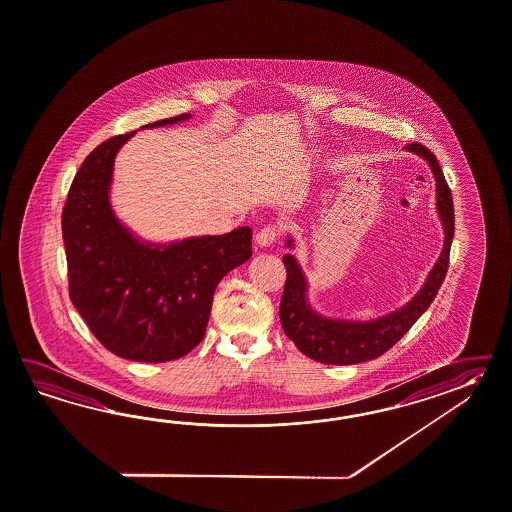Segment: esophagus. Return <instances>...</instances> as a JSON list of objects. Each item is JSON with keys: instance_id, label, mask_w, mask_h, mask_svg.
Segmentation results:
<instances>
[{"instance_id": "esophagus-1", "label": "esophagus", "mask_w": 512, "mask_h": 512, "mask_svg": "<svg viewBox=\"0 0 512 512\" xmlns=\"http://www.w3.org/2000/svg\"><path fill=\"white\" fill-rule=\"evenodd\" d=\"M278 236H280L278 226H275V224H267V226H263L262 230L256 234V243H258L260 247H269V245L275 243L276 237Z\"/></svg>"}]
</instances>
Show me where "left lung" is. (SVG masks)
<instances>
[{
    "mask_svg": "<svg viewBox=\"0 0 512 512\" xmlns=\"http://www.w3.org/2000/svg\"><path fill=\"white\" fill-rule=\"evenodd\" d=\"M408 152L425 159L436 180V211L444 224V249L434 263L425 284L410 301L390 314L369 321H349L338 317H325L315 312L308 301V280L293 254H286L282 262L286 265L288 278L284 295L280 301V323L289 340L308 358L321 364L351 366L373 358H379L392 345L407 334L410 327L431 306L438 289L446 278L449 265V249L455 234V213L451 191L447 187L444 172L429 148L412 143L405 146ZM293 237L288 236L286 247L293 249Z\"/></svg>",
    "mask_w": 512,
    "mask_h": 512,
    "instance_id": "left-lung-1",
    "label": "left lung"
}]
</instances>
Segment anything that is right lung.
Masks as SVG:
<instances>
[{"label":"right lung","mask_w":512,"mask_h":512,"mask_svg":"<svg viewBox=\"0 0 512 512\" xmlns=\"http://www.w3.org/2000/svg\"><path fill=\"white\" fill-rule=\"evenodd\" d=\"M191 113L145 128L189 120ZM133 133L96 146L63 210L70 301L96 340L133 362H169L204 338L217 284L252 256V230L148 243L118 221L109 193L118 150Z\"/></svg>","instance_id":"obj_1"}]
</instances>
